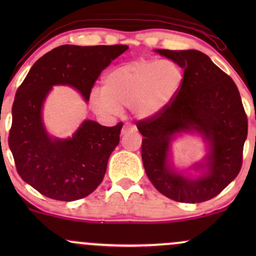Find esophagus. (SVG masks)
Instances as JSON below:
<instances>
[{"label":"esophagus","mask_w":256,"mask_h":256,"mask_svg":"<svg viewBox=\"0 0 256 256\" xmlns=\"http://www.w3.org/2000/svg\"><path fill=\"white\" fill-rule=\"evenodd\" d=\"M137 128L132 124H125L124 128L122 130V134H130V132H136Z\"/></svg>","instance_id":"obj_1"}]
</instances>
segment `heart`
<instances>
[{
	"mask_svg": "<svg viewBox=\"0 0 256 256\" xmlns=\"http://www.w3.org/2000/svg\"><path fill=\"white\" fill-rule=\"evenodd\" d=\"M184 78V68L173 58L130 61L106 74L104 88L90 92V106L104 118L118 116L122 106L130 108L137 118H152L176 98Z\"/></svg>",
	"mask_w": 256,
	"mask_h": 256,
	"instance_id": "obj_1",
	"label": "heart"
}]
</instances>
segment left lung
I'll list each match as a JSON object with an SVG mask.
<instances>
[{
    "label": "left lung",
    "mask_w": 256,
    "mask_h": 256,
    "mask_svg": "<svg viewBox=\"0 0 256 256\" xmlns=\"http://www.w3.org/2000/svg\"><path fill=\"white\" fill-rule=\"evenodd\" d=\"M155 52L178 61L185 78L165 110L137 122L144 137L143 166L152 185L166 198L185 204L208 201L237 177L242 166L248 120L240 91L204 52L194 49ZM182 133H198L208 143L204 161L192 168L200 172L196 178L178 172L170 161V143Z\"/></svg>",
    "instance_id": "8db88e82"
}]
</instances>
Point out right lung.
<instances>
[{"mask_svg": "<svg viewBox=\"0 0 256 256\" xmlns=\"http://www.w3.org/2000/svg\"><path fill=\"white\" fill-rule=\"evenodd\" d=\"M128 49L60 46L38 58L18 89L8 144L20 177L42 195L58 201L90 195L104 177L122 128L84 120L72 137H52L42 116L46 96L54 85H68L88 102L100 73Z\"/></svg>", "mask_w": 256, "mask_h": 256, "instance_id": "obj_1", "label": "right lung"}]
</instances>
